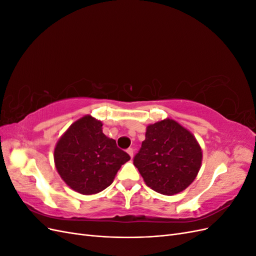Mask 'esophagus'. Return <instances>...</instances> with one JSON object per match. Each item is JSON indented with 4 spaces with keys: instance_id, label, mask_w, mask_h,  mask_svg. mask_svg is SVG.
<instances>
[{
    "instance_id": "34e87169",
    "label": "esophagus",
    "mask_w": 256,
    "mask_h": 256,
    "mask_svg": "<svg viewBox=\"0 0 256 256\" xmlns=\"http://www.w3.org/2000/svg\"><path fill=\"white\" fill-rule=\"evenodd\" d=\"M127 152L129 154V156H130L131 158H134V150L131 148V147H130V148H128V150H127Z\"/></svg>"
}]
</instances>
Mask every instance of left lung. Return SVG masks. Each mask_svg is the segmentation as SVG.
I'll list each match as a JSON object with an SVG mask.
<instances>
[{
  "label": "left lung",
  "mask_w": 256,
  "mask_h": 256,
  "mask_svg": "<svg viewBox=\"0 0 256 256\" xmlns=\"http://www.w3.org/2000/svg\"><path fill=\"white\" fill-rule=\"evenodd\" d=\"M202 157L196 136L180 124L166 118L147 126L134 164L150 188L174 196L196 180Z\"/></svg>",
  "instance_id": "1"
}]
</instances>
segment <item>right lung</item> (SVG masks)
Here are the masks:
<instances>
[{
    "label": "right lung",
    "instance_id": "obj_1",
    "mask_svg": "<svg viewBox=\"0 0 256 256\" xmlns=\"http://www.w3.org/2000/svg\"><path fill=\"white\" fill-rule=\"evenodd\" d=\"M130 156L102 132V122L85 115L60 138L54 148V164L60 176L72 190L90 196L113 182Z\"/></svg>",
    "mask_w": 256,
    "mask_h": 256
}]
</instances>
